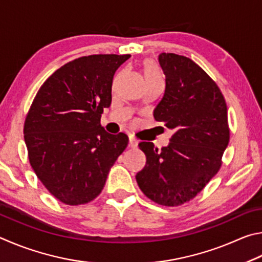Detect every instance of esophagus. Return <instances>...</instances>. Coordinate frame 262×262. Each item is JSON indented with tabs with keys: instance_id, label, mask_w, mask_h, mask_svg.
Here are the masks:
<instances>
[{
	"instance_id": "34e87169",
	"label": "esophagus",
	"mask_w": 262,
	"mask_h": 262,
	"mask_svg": "<svg viewBox=\"0 0 262 262\" xmlns=\"http://www.w3.org/2000/svg\"><path fill=\"white\" fill-rule=\"evenodd\" d=\"M138 144H139V141L137 140L134 136L128 137V145H130L131 147H137V146H138Z\"/></svg>"
}]
</instances>
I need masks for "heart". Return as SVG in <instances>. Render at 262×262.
Returning a JSON list of instances; mask_svg holds the SVG:
<instances>
[{"label": "heart", "mask_w": 262, "mask_h": 262, "mask_svg": "<svg viewBox=\"0 0 262 262\" xmlns=\"http://www.w3.org/2000/svg\"><path fill=\"white\" fill-rule=\"evenodd\" d=\"M162 77L161 72H160L159 68L154 62L147 61L145 63V78L147 79H153V78H159Z\"/></svg>", "instance_id": "heart-1"}]
</instances>
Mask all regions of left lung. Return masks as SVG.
<instances>
[{"label": "left lung", "mask_w": 262, "mask_h": 262, "mask_svg": "<svg viewBox=\"0 0 262 262\" xmlns=\"http://www.w3.org/2000/svg\"><path fill=\"white\" fill-rule=\"evenodd\" d=\"M166 91L155 121L173 130L167 147L141 141L146 166L136 180L144 194L168 207L187 203L216 175L230 138L226 100L212 78L189 57L159 55Z\"/></svg>", "instance_id": "obj_1"}]
</instances>
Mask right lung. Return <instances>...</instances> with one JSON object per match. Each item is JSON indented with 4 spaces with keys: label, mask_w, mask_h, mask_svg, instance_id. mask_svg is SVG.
<instances>
[{
    "label": "right lung",
    "mask_w": 262,
    "mask_h": 262,
    "mask_svg": "<svg viewBox=\"0 0 262 262\" xmlns=\"http://www.w3.org/2000/svg\"><path fill=\"white\" fill-rule=\"evenodd\" d=\"M131 55L100 54L64 64L36 93L24 124L32 168L63 204L77 206L98 196L128 138L101 126L112 103L113 78Z\"/></svg>",
    "instance_id": "obj_1"
}]
</instances>
